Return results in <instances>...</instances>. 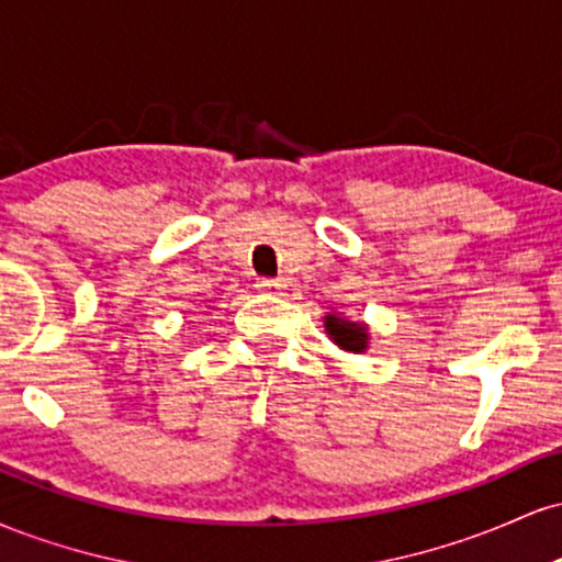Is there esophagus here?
<instances>
[{"mask_svg":"<svg viewBox=\"0 0 562 562\" xmlns=\"http://www.w3.org/2000/svg\"><path fill=\"white\" fill-rule=\"evenodd\" d=\"M285 288V280H259V290H263V293L280 295Z\"/></svg>","mask_w":562,"mask_h":562,"instance_id":"obj_1","label":"esophagus"}]
</instances>
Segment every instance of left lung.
<instances>
[{
    "instance_id": "1",
    "label": "left lung",
    "mask_w": 562,
    "mask_h": 562,
    "mask_svg": "<svg viewBox=\"0 0 562 562\" xmlns=\"http://www.w3.org/2000/svg\"><path fill=\"white\" fill-rule=\"evenodd\" d=\"M325 330L330 335L335 346H340L344 351H351V353H362L367 348V340H370V333H367L364 325H359V322H348L346 317H338V314H327Z\"/></svg>"
}]
</instances>
